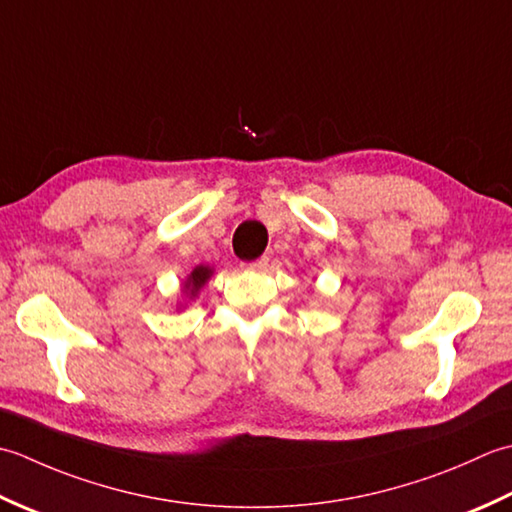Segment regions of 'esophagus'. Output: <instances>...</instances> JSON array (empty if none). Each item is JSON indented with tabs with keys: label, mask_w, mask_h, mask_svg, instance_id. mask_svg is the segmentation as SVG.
Instances as JSON below:
<instances>
[{
	"label": "esophagus",
	"mask_w": 512,
	"mask_h": 512,
	"mask_svg": "<svg viewBox=\"0 0 512 512\" xmlns=\"http://www.w3.org/2000/svg\"><path fill=\"white\" fill-rule=\"evenodd\" d=\"M247 269H254V271H265L269 267V256H260L256 260H252V263H245Z\"/></svg>",
	"instance_id": "obj_1"
}]
</instances>
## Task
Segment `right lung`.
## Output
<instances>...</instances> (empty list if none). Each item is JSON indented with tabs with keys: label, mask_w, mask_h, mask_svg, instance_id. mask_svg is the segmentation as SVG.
Masks as SVG:
<instances>
[{
	"label": "right lung",
	"mask_w": 512,
	"mask_h": 512,
	"mask_svg": "<svg viewBox=\"0 0 512 512\" xmlns=\"http://www.w3.org/2000/svg\"><path fill=\"white\" fill-rule=\"evenodd\" d=\"M212 276V269L210 267H203L198 265L190 276H187V283H185V294L187 296H196V291L205 285V280Z\"/></svg>",
	"instance_id": "1"
}]
</instances>
